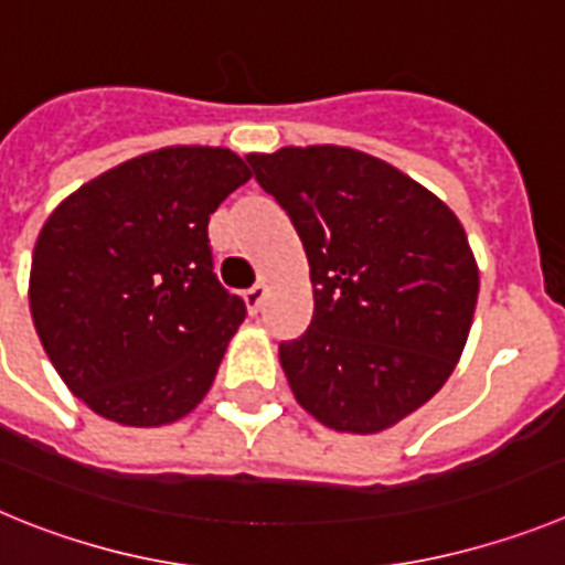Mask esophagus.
Wrapping results in <instances>:
<instances>
[{"mask_svg": "<svg viewBox=\"0 0 565 565\" xmlns=\"http://www.w3.org/2000/svg\"><path fill=\"white\" fill-rule=\"evenodd\" d=\"M263 299H266V288L263 286H254L248 291H243V302H246L248 313H257L263 308Z\"/></svg>", "mask_w": 565, "mask_h": 565, "instance_id": "34e87169", "label": "esophagus"}]
</instances>
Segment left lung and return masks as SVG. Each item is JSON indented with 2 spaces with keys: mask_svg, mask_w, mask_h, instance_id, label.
Instances as JSON below:
<instances>
[{
  "mask_svg": "<svg viewBox=\"0 0 565 565\" xmlns=\"http://www.w3.org/2000/svg\"><path fill=\"white\" fill-rule=\"evenodd\" d=\"M311 268V326L279 342L294 398L328 430L376 436L452 376L478 302V263L447 203L362 149L248 152Z\"/></svg>",
  "mask_w": 565,
  "mask_h": 565,
  "instance_id": "8db88e82",
  "label": "left lung"
}]
</instances>
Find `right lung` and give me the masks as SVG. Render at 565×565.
<instances>
[{"mask_svg": "<svg viewBox=\"0 0 565 565\" xmlns=\"http://www.w3.org/2000/svg\"><path fill=\"white\" fill-rule=\"evenodd\" d=\"M248 181L232 149L178 143L107 169L50 212L30 263V317L89 411L163 427L203 402L246 319L212 271L209 217Z\"/></svg>", "mask_w": 565, "mask_h": 565, "instance_id": "right-lung-1", "label": "right lung"}]
</instances>
